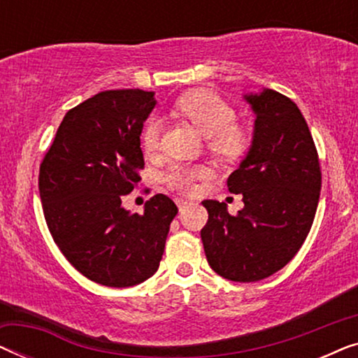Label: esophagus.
<instances>
[{
  "label": "esophagus",
  "mask_w": 358,
  "mask_h": 358,
  "mask_svg": "<svg viewBox=\"0 0 358 358\" xmlns=\"http://www.w3.org/2000/svg\"><path fill=\"white\" fill-rule=\"evenodd\" d=\"M176 203H178V207H179L180 212H184V210L190 205L189 200H185V199H176Z\"/></svg>",
  "instance_id": "34e87169"
}]
</instances>
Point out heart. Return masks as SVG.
<instances>
[{
    "mask_svg": "<svg viewBox=\"0 0 358 358\" xmlns=\"http://www.w3.org/2000/svg\"><path fill=\"white\" fill-rule=\"evenodd\" d=\"M176 110L207 136L208 151L223 163H233L243 158L251 145L249 131L234 122L236 112L217 92L208 90L185 92L176 102ZM159 120H148L141 131V146L146 153H155L159 148ZM202 178H205V169L200 166L173 164L164 173L163 180L178 192L194 194L195 182Z\"/></svg>",
    "mask_w": 358,
    "mask_h": 358,
    "instance_id": "b5f03b06",
    "label": "heart"
}]
</instances>
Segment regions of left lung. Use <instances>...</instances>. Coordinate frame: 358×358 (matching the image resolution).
Instances as JSON below:
<instances>
[{
	"mask_svg": "<svg viewBox=\"0 0 358 358\" xmlns=\"http://www.w3.org/2000/svg\"><path fill=\"white\" fill-rule=\"evenodd\" d=\"M256 114L252 145L228 178L244 208L203 200L208 222L200 231L205 256L218 275L257 282L292 261L310 233L320 202L317 151L298 106L273 90L244 96Z\"/></svg>",
	"mask_w": 358,
	"mask_h": 358,
	"instance_id": "1",
	"label": "left lung"
}]
</instances>
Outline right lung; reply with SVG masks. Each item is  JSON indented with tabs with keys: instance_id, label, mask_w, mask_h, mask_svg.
<instances>
[{
	"instance_id": "add662e5",
	"label": "right lung",
	"mask_w": 358,
	"mask_h": 358,
	"mask_svg": "<svg viewBox=\"0 0 358 358\" xmlns=\"http://www.w3.org/2000/svg\"><path fill=\"white\" fill-rule=\"evenodd\" d=\"M155 92L102 91L63 117L43 156L38 192L47 227L68 262L106 287H134L158 271L178 207L156 194L143 213L122 207L145 168L140 148Z\"/></svg>"
}]
</instances>
